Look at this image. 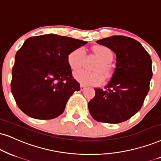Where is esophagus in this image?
<instances>
[{"mask_svg": "<svg viewBox=\"0 0 161 161\" xmlns=\"http://www.w3.org/2000/svg\"><path fill=\"white\" fill-rule=\"evenodd\" d=\"M85 89V86H84V85H80V90L81 91H84Z\"/></svg>", "mask_w": 161, "mask_h": 161, "instance_id": "obj_1", "label": "esophagus"}]
</instances>
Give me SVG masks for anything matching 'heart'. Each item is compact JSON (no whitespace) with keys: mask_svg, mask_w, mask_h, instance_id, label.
<instances>
[{"mask_svg":"<svg viewBox=\"0 0 161 161\" xmlns=\"http://www.w3.org/2000/svg\"><path fill=\"white\" fill-rule=\"evenodd\" d=\"M93 52L100 60L95 68V70H102L106 76L111 73L108 64L113 59V53L109 48L103 45H97L93 47ZM85 50L83 47L75 49L68 56L69 66L73 70H76L82 68L85 61ZM74 77L81 85H99L104 81L105 77L101 72H87L86 70H79L74 74Z\"/></svg>","mask_w":161,"mask_h":161,"instance_id":"obj_1","label":"heart"}]
</instances>
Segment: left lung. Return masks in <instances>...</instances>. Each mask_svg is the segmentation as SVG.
<instances>
[{"label": "left lung", "instance_id": "left-lung-1", "mask_svg": "<svg viewBox=\"0 0 161 161\" xmlns=\"http://www.w3.org/2000/svg\"><path fill=\"white\" fill-rule=\"evenodd\" d=\"M116 53L117 63L111 80L104 90L95 88L88 103L91 115L97 121L119 123L141 108L149 91L152 77V59L137 41L114 36L97 41Z\"/></svg>", "mask_w": 161, "mask_h": 161}]
</instances>
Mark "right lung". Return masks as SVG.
<instances>
[{
    "label": "right lung",
    "mask_w": 161,
    "mask_h": 161,
    "mask_svg": "<svg viewBox=\"0 0 161 161\" xmlns=\"http://www.w3.org/2000/svg\"><path fill=\"white\" fill-rule=\"evenodd\" d=\"M87 42L47 34L27 38L15 55L11 91L24 114L38 119H54L80 85L72 76L68 56Z\"/></svg>",
    "instance_id": "add662e5"
}]
</instances>
